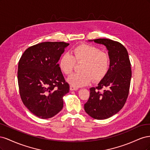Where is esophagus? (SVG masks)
<instances>
[{
    "label": "esophagus",
    "instance_id": "34e87169",
    "mask_svg": "<svg viewBox=\"0 0 150 150\" xmlns=\"http://www.w3.org/2000/svg\"><path fill=\"white\" fill-rule=\"evenodd\" d=\"M78 88H77V87H75V86H72V85L70 86V90L71 91H76V90H78Z\"/></svg>",
    "mask_w": 150,
    "mask_h": 150
}]
</instances>
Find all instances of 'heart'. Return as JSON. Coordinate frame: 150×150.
Here are the masks:
<instances>
[{"instance_id":"heart-1","label":"heart","mask_w":150,"mask_h":150,"mask_svg":"<svg viewBox=\"0 0 150 150\" xmlns=\"http://www.w3.org/2000/svg\"><path fill=\"white\" fill-rule=\"evenodd\" d=\"M75 61L83 63L80 73L71 75L67 81L75 87H81L90 83L101 81L108 73L110 65L108 54L101 51L98 47L92 45L82 44L72 51V56L66 53L61 56L59 66L66 75H70L75 65Z\"/></svg>"}]
</instances>
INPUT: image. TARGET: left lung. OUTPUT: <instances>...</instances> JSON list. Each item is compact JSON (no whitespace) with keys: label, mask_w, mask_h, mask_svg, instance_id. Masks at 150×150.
Segmentation results:
<instances>
[{"label":"left lung","mask_w":150,"mask_h":150,"mask_svg":"<svg viewBox=\"0 0 150 150\" xmlns=\"http://www.w3.org/2000/svg\"><path fill=\"white\" fill-rule=\"evenodd\" d=\"M103 44L108 51L110 68L96 88H91L84 110L93 118L104 120L118 112L128 98L131 78V63L128 51L121 43L108 39L89 40ZM105 89L103 92L99 90Z\"/></svg>","instance_id":"8db88e82"}]
</instances>
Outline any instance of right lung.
Segmentation results:
<instances>
[{"label": "right lung", "mask_w": 150, "mask_h": 150, "mask_svg": "<svg viewBox=\"0 0 150 150\" xmlns=\"http://www.w3.org/2000/svg\"><path fill=\"white\" fill-rule=\"evenodd\" d=\"M69 44L44 42L27 49L18 64L20 96L35 116L47 119L63 108V96L69 91L57 62Z\"/></svg>", "instance_id": "obj_1"}]
</instances>
